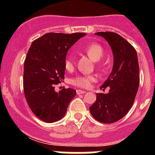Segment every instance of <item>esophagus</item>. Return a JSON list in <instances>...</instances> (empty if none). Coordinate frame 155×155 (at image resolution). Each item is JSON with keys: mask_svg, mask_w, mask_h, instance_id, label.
<instances>
[{"mask_svg": "<svg viewBox=\"0 0 155 155\" xmlns=\"http://www.w3.org/2000/svg\"><path fill=\"white\" fill-rule=\"evenodd\" d=\"M76 93H77V94H79V95L83 94L85 93V91L83 90H80V89H77V90H76Z\"/></svg>", "mask_w": 155, "mask_h": 155, "instance_id": "obj_1", "label": "esophagus"}]
</instances>
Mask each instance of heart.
Instances as JSON below:
<instances>
[{
    "label": "heart",
    "mask_w": 155,
    "mask_h": 155,
    "mask_svg": "<svg viewBox=\"0 0 155 155\" xmlns=\"http://www.w3.org/2000/svg\"><path fill=\"white\" fill-rule=\"evenodd\" d=\"M83 51L89 56L94 61H99L103 57L104 50L101 45L97 43H91L83 48ZM74 63L71 56H67L64 61V68L67 70L70 71L73 69ZM97 77L94 75H79L71 79V83L79 87L87 88L91 86L93 82H96Z\"/></svg>",
    "instance_id": "heart-1"
}]
</instances>
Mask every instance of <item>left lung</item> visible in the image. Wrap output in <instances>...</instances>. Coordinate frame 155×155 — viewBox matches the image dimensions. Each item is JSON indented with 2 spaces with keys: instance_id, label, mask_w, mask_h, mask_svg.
Segmentation results:
<instances>
[{
  "instance_id": "8db88e82",
  "label": "left lung",
  "mask_w": 155,
  "mask_h": 155,
  "mask_svg": "<svg viewBox=\"0 0 155 155\" xmlns=\"http://www.w3.org/2000/svg\"><path fill=\"white\" fill-rule=\"evenodd\" d=\"M112 48L113 67L101 89L109 87L107 94L97 93V100L90 112L100 122L111 124L122 118L134 104L139 88L140 76L137 53L135 48L119 34L97 32Z\"/></svg>"
}]
</instances>
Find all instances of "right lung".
<instances>
[{
    "label": "right lung",
    "instance_id": "obj_1",
    "mask_svg": "<svg viewBox=\"0 0 155 155\" xmlns=\"http://www.w3.org/2000/svg\"><path fill=\"white\" fill-rule=\"evenodd\" d=\"M85 34L48 33L34 40L24 64V92L34 115L53 123L65 115L76 91L68 87L58 92L54 85L64 79V61L69 48Z\"/></svg>",
    "mask_w": 155,
    "mask_h": 155
}]
</instances>
